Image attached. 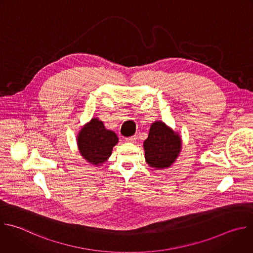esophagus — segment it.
Wrapping results in <instances>:
<instances>
[{
	"instance_id": "esophagus-1",
	"label": "esophagus",
	"mask_w": 253,
	"mask_h": 253,
	"mask_svg": "<svg viewBox=\"0 0 253 253\" xmlns=\"http://www.w3.org/2000/svg\"><path fill=\"white\" fill-rule=\"evenodd\" d=\"M125 140H126L127 142H130V143H134V142H136V140H137V137H136V136H131V137H127V138H125Z\"/></svg>"
}]
</instances>
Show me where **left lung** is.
<instances>
[{"label": "left lung", "mask_w": 253, "mask_h": 253, "mask_svg": "<svg viewBox=\"0 0 253 253\" xmlns=\"http://www.w3.org/2000/svg\"><path fill=\"white\" fill-rule=\"evenodd\" d=\"M145 159L149 166L164 169L172 165L181 151V139L165 123L152 124L149 136L144 142Z\"/></svg>", "instance_id": "obj_1"}]
</instances>
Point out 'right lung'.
<instances>
[{
	"label": "right lung",
	"instance_id": "add662e5",
	"mask_svg": "<svg viewBox=\"0 0 253 253\" xmlns=\"http://www.w3.org/2000/svg\"><path fill=\"white\" fill-rule=\"evenodd\" d=\"M77 140L81 156L93 165L105 162L111 155L113 147L118 143L117 135L106 130L97 118L91 119L81 129Z\"/></svg>",
	"mask_w": 253,
	"mask_h": 253
}]
</instances>
